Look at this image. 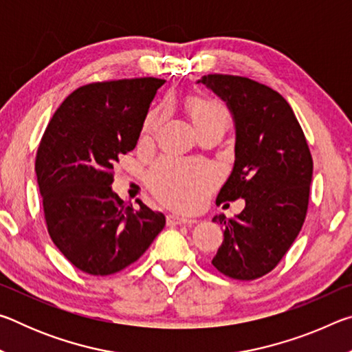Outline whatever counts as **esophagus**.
Wrapping results in <instances>:
<instances>
[{"mask_svg":"<svg viewBox=\"0 0 352 352\" xmlns=\"http://www.w3.org/2000/svg\"><path fill=\"white\" fill-rule=\"evenodd\" d=\"M166 220H168V225H182V223L192 225V223L197 222V220H195V219L182 217V216H178V214H169V216L166 217Z\"/></svg>","mask_w":352,"mask_h":352,"instance_id":"34e87169","label":"esophagus"}]
</instances>
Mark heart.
I'll list each match as a JSON object with an SVG mask.
<instances>
[{"label": "heart", "mask_w": 352, "mask_h": 352, "mask_svg": "<svg viewBox=\"0 0 352 352\" xmlns=\"http://www.w3.org/2000/svg\"><path fill=\"white\" fill-rule=\"evenodd\" d=\"M189 113L195 127L212 121H226L225 107L216 99L194 98L189 102ZM164 116V109H153L146 121V133H152ZM216 174L211 168L182 160H163L148 177V183L160 200L178 210L190 211L199 208L210 192Z\"/></svg>", "instance_id": "heart-1"}]
</instances>
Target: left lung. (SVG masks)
Masks as SVG:
<instances>
[{"label": "left lung", "mask_w": 352, "mask_h": 352, "mask_svg": "<svg viewBox=\"0 0 352 352\" xmlns=\"http://www.w3.org/2000/svg\"><path fill=\"white\" fill-rule=\"evenodd\" d=\"M197 83L228 107L234 122V164L217 200H245L223 226L212 265L223 275L250 281L278 265L305 223L312 157L294 110L281 94L241 76L208 74Z\"/></svg>", "instance_id": "8db88e82"}]
</instances>
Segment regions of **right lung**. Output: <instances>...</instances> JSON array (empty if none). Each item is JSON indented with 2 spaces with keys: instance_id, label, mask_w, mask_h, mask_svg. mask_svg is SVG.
I'll return each instance as SVG.
<instances>
[{
  "instance_id": "add662e5",
  "label": "right lung",
  "mask_w": 352,
  "mask_h": 352,
  "mask_svg": "<svg viewBox=\"0 0 352 352\" xmlns=\"http://www.w3.org/2000/svg\"><path fill=\"white\" fill-rule=\"evenodd\" d=\"M164 79L141 77L77 88L47 124L35 174L52 242L77 269L111 275L138 261L166 217L111 189L119 155L133 151Z\"/></svg>"
}]
</instances>
